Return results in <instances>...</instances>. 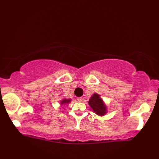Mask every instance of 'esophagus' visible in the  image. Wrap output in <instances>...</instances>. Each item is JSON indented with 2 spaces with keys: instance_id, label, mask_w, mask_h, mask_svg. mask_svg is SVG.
Returning <instances> with one entry per match:
<instances>
[{
  "instance_id": "34e87169",
  "label": "esophagus",
  "mask_w": 159,
  "mask_h": 159,
  "mask_svg": "<svg viewBox=\"0 0 159 159\" xmlns=\"http://www.w3.org/2000/svg\"><path fill=\"white\" fill-rule=\"evenodd\" d=\"M77 100L79 101V102H83V98H77Z\"/></svg>"
}]
</instances>
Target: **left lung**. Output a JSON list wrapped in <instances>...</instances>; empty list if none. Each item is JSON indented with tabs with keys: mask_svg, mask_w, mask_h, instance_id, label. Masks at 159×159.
<instances>
[{
	"mask_svg": "<svg viewBox=\"0 0 159 159\" xmlns=\"http://www.w3.org/2000/svg\"><path fill=\"white\" fill-rule=\"evenodd\" d=\"M89 104L93 111L98 116H104L107 113V107L103 100L100 98V95L94 93L89 99Z\"/></svg>",
	"mask_w": 159,
	"mask_h": 159,
	"instance_id": "obj_1",
	"label": "left lung"
}]
</instances>
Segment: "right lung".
<instances>
[{"label":"right lung","mask_w":159,"mask_h":159,"mask_svg":"<svg viewBox=\"0 0 159 159\" xmlns=\"http://www.w3.org/2000/svg\"><path fill=\"white\" fill-rule=\"evenodd\" d=\"M70 102V100H66V99H64L62 100L61 102V104H66V103H69Z\"/></svg>","instance_id":"obj_1"}]
</instances>
